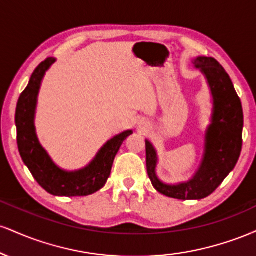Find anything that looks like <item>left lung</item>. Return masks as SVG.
Wrapping results in <instances>:
<instances>
[{
	"label": "left lung",
	"instance_id": "1",
	"mask_svg": "<svg viewBox=\"0 0 256 256\" xmlns=\"http://www.w3.org/2000/svg\"><path fill=\"white\" fill-rule=\"evenodd\" d=\"M192 64L204 74L213 98L210 124L204 136V152L194 177L176 185L156 176L158 154L146 140V172L152 186L162 195L178 200H201L210 196L236 166L242 150L243 110L231 78L216 58L198 56Z\"/></svg>",
	"mask_w": 256,
	"mask_h": 256
}]
</instances>
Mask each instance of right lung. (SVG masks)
Returning a JSON list of instances; mask_svg holds the SVG:
<instances>
[{
    "label": "right lung",
    "instance_id": "obj_1",
    "mask_svg": "<svg viewBox=\"0 0 256 256\" xmlns=\"http://www.w3.org/2000/svg\"><path fill=\"white\" fill-rule=\"evenodd\" d=\"M55 62L48 58L32 73L30 82L18 100L16 110V142L20 156L37 183L54 196H88L98 192L110 178L114 158L122 142L132 134L131 130L116 134L100 149L95 158L78 171H64L54 164L48 152L40 146L34 128L37 96L42 79L49 67Z\"/></svg>",
    "mask_w": 256,
    "mask_h": 256
}]
</instances>
